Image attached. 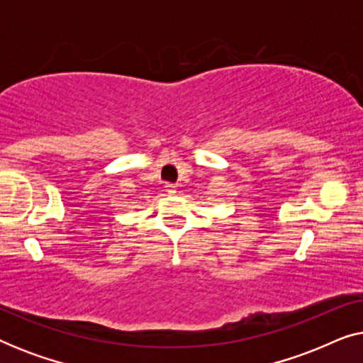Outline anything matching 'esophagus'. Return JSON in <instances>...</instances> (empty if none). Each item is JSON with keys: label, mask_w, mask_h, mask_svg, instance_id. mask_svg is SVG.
I'll use <instances>...</instances> for the list:
<instances>
[{"label": "esophagus", "mask_w": 363, "mask_h": 363, "mask_svg": "<svg viewBox=\"0 0 363 363\" xmlns=\"http://www.w3.org/2000/svg\"><path fill=\"white\" fill-rule=\"evenodd\" d=\"M165 190H167L168 195H175V193H177V185H173V183H167Z\"/></svg>", "instance_id": "esophagus-1"}]
</instances>
